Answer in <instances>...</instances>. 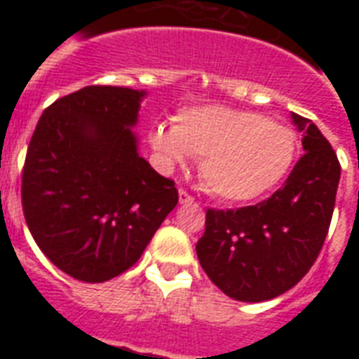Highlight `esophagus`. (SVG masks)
<instances>
[{
	"mask_svg": "<svg viewBox=\"0 0 359 359\" xmlns=\"http://www.w3.org/2000/svg\"><path fill=\"white\" fill-rule=\"evenodd\" d=\"M179 201L182 203V205H186V203H194V196L180 188V190H179Z\"/></svg>",
	"mask_w": 359,
	"mask_h": 359,
	"instance_id": "34e87169",
	"label": "esophagus"
}]
</instances>
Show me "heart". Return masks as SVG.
<instances>
[{"mask_svg":"<svg viewBox=\"0 0 359 359\" xmlns=\"http://www.w3.org/2000/svg\"><path fill=\"white\" fill-rule=\"evenodd\" d=\"M149 141L168 163L201 156L207 190L231 203L251 201L272 190L287 175L296 151L289 126L225 106L182 109L173 126L156 124Z\"/></svg>","mask_w":359,"mask_h":359,"instance_id":"obj_1","label":"heart"}]
</instances>
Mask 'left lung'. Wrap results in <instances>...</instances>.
<instances>
[{
	"label": "left lung",
	"instance_id": "8db88e82",
	"mask_svg": "<svg viewBox=\"0 0 359 359\" xmlns=\"http://www.w3.org/2000/svg\"><path fill=\"white\" fill-rule=\"evenodd\" d=\"M292 121L304 132V154L283 188L251 207L207 210L197 257L210 281L233 300L264 302L292 289L328 235L341 163L311 121L296 114Z\"/></svg>",
	"mask_w": 359,
	"mask_h": 359
}]
</instances>
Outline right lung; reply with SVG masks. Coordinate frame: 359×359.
Wrapping results in <instances>:
<instances>
[{"label":"right lung","mask_w":359,"mask_h":359,"mask_svg":"<svg viewBox=\"0 0 359 359\" xmlns=\"http://www.w3.org/2000/svg\"><path fill=\"white\" fill-rule=\"evenodd\" d=\"M143 91L87 86L50 104L22 169L36 245L74 279L102 283L137 262L179 191L137 154L130 126Z\"/></svg>","instance_id":"obj_1"}]
</instances>
